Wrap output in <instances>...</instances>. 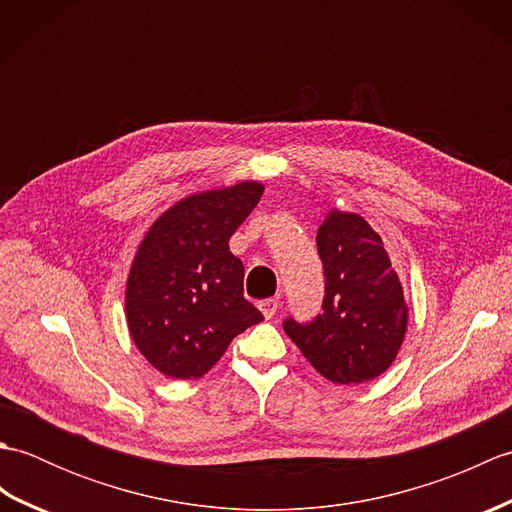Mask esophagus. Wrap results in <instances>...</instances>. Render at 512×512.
I'll list each match as a JSON object with an SVG mask.
<instances>
[{
  "mask_svg": "<svg viewBox=\"0 0 512 512\" xmlns=\"http://www.w3.org/2000/svg\"><path fill=\"white\" fill-rule=\"evenodd\" d=\"M277 308H279L277 299H264V301H259V310H262V314H264L266 319H273Z\"/></svg>",
  "mask_w": 512,
  "mask_h": 512,
  "instance_id": "1",
  "label": "esophagus"
}]
</instances>
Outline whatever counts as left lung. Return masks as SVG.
Instances as JSON below:
<instances>
[{
    "label": "left lung",
    "mask_w": 512,
    "mask_h": 512,
    "mask_svg": "<svg viewBox=\"0 0 512 512\" xmlns=\"http://www.w3.org/2000/svg\"><path fill=\"white\" fill-rule=\"evenodd\" d=\"M325 275L323 312L312 323H284L317 372L336 385L374 380L405 341L409 308L383 239L361 215L332 209L317 231Z\"/></svg>",
    "instance_id": "8db88e82"
}]
</instances>
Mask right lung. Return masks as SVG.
Masks as SVG:
<instances>
[{"instance_id": "1", "label": "right lung", "mask_w": 512, "mask_h": 512, "mask_svg": "<svg viewBox=\"0 0 512 512\" xmlns=\"http://www.w3.org/2000/svg\"><path fill=\"white\" fill-rule=\"evenodd\" d=\"M264 193L257 180L191 193L171 204L138 244L125 286L129 336L167 378L204 376L250 325L244 264L228 239Z\"/></svg>"}]
</instances>
